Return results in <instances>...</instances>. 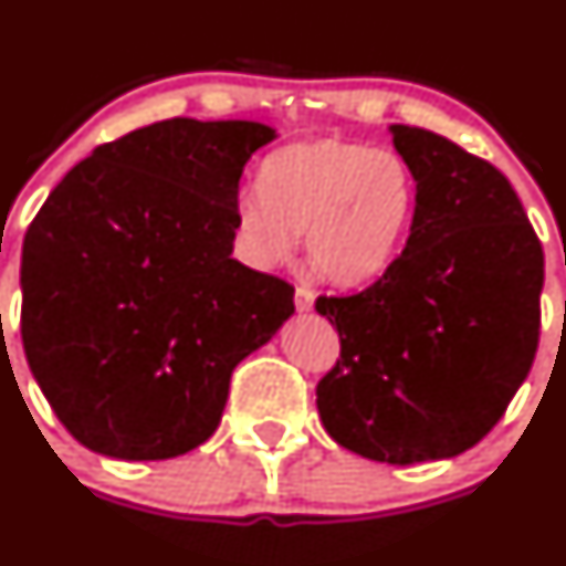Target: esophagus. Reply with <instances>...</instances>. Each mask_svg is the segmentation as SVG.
<instances>
[{
  "label": "esophagus",
  "mask_w": 566,
  "mask_h": 566,
  "mask_svg": "<svg viewBox=\"0 0 566 566\" xmlns=\"http://www.w3.org/2000/svg\"><path fill=\"white\" fill-rule=\"evenodd\" d=\"M315 306V293L310 287H295V310L310 312Z\"/></svg>",
  "instance_id": "34e87169"
}]
</instances>
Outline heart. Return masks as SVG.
Wrapping results in <instances>:
<instances>
[{
    "instance_id": "1",
    "label": "heart",
    "mask_w": 566,
    "mask_h": 566,
    "mask_svg": "<svg viewBox=\"0 0 566 566\" xmlns=\"http://www.w3.org/2000/svg\"><path fill=\"white\" fill-rule=\"evenodd\" d=\"M260 186L232 205L238 256L256 271L276 268L301 232L312 265L336 284L380 276L408 243L419 205V182L397 150L336 136L273 153Z\"/></svg>"
}]
</instances>
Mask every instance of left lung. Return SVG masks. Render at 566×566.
<instances>
[{
	"mask_svg": "<svg viewBox=\"0 0 566 566\" xmlns=\"http://www.w3.org/2000/svg\"><path fill=\"white\" fill-rule=\"evenodd\" d=\"M391 134L419 182L413 230L378 282L317 298L339 334L317 410L339 447L410 465L499 424L539 345L545 254L493 164L416 125Z\"/></svg>",
	"mask_w": 566,
	"mask_h": 566,
	"instance_id": "left-lung-1",
	"label": "left lung"
}]
</instances>
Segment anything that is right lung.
<instances>
[{
  "label": "right lung",
  "instance_id": "right-lung-1",
  "mask_svg": "<svg viewBox=\"0 0 566 566\" xmlns=\"http://www.w3.org/2000/svg\"><path fill=\"white\" fill-rule=\"evenodd\" d=\"M276 130L172 117L95 147L32 219L21 339L82 447L169 460L219 427L232 369L295 312V287L232 260V205Z\"/></svg>",
  "mask_w": 566,
  "mask_h": 566
}]
</instances>
